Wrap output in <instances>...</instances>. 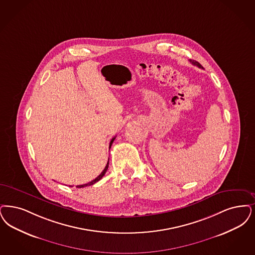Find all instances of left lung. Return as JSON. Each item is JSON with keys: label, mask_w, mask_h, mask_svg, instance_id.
Masks as SVG:
<instances>
[{"label": "left lung", "mask_w": 255, "mask_h": 255, "mask_svg": "<svg viewBox=\"0 0 255 255\" xmlns=\"http://www.w3.org/2000/svg\"><path fill=\"white\" fill-rule=\"evenodd\" d=\"M194 65H196V66H198L199 68H202V66H201V64L198 62V61H190Z\"/></svg>", "instance_id": "obj_1"}]
</instances>
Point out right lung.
Returning <instances> with one entry per match:
<instances>
[{
  "mask_svg": "<svg viewBox=\"0 0 255 255\" xmlns=\"http://www.w3.org/2000/svg\"><path fill=\"white\" fill-rule=\"evenodd\" d=\"M115 138H116V136L115 137H113L112 139H111V141H110V145H109V149L111 148V146H112V143L114 142V140H115ZM108 165H109V161L107 162V165L105 166V168H104V170L102 171V173L97 177V178H95L94 180H92L91 182H89V183L87 184H83V185H79V186H77V188H83V187H86V186H91L93 184L97 183L99 180H101L102 178V176L105 174V173L107 172V169H108Z\"/></svg>",
  "mask_w": 255,
  "mask_h": 255,
  "instance_id": "right-lung-1",
  "label": "right lung"
}]
</instances>
